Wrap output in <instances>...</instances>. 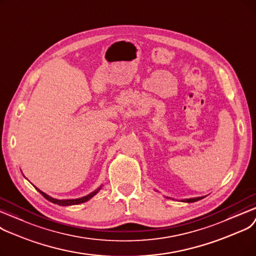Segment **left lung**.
<instances>
[{
  "label": "left lung",
  "mask_w": 256,
  "mask_h": 256,
  "mask_svg": "<svg viewBox=\"0 0 256 256\" xmlns=\"http://www.w3.org/2000/svg\"><path fill=\"white\" fill-rule=\"evenodd\" d=\"M204 197H198V198H190V199H184V200H182V202H188V203H192V202H196V201H198V200H201V199H203Z\"/></svg>",
  "instance_id": "left-lung-1"
}]
</instances>
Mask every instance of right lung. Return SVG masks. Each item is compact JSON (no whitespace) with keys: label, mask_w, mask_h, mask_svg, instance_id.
Returning <instances> with one entry per match:
<instances>
[{"label":"right lung","mask_w":256,"mask_h":256,"mask_svg":"<svg viewBox=\"0 0 256 256\" xmlns=\"http://www.w3.org/2000/svg\"><path fill=\"white\" fill-rule=\"evenodd\" d=\"M101 188H102V186H100L99 188H96L94 192H90V194H88V196H85V197H82V198H79V199H68V200H58V199H54V198H52V197H50V196H48L46 194H44V192H42V190H38V188H35L38 190L42 194V196H44L46 200L50 201V202H52V203H54V204L62 205V206H68V205H76V204H80V203H84V202L88 201L90 198H92V197L94 196V194L101 190Z\"/></svg>","instance_id":"1"}]
</instances>
